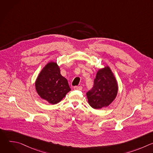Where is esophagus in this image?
<instances>
[{
    "mask_svg": "<svg viewBox=\"0 0 153 153\" xmlns=\"http://www.w3.org/2000/svg\"><path fill=\"white\" fill-rule=\"evenodd\" d=\"M74 90H82V86H76L74 87Z\"/></svg>",
    "mask_w": 153,
    "mask_h": 153,
    "instance_id": "1",
    "label": "esophagus"
}]
</instances>
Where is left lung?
<instances>
[{
  "mask_svg": "<svg viewBox=\"0 0 153 153\" xmlns=\"http://www.w3.org/2000/svg\"><path fill=\"white\" fill-rule=\"evenodd\" d=\"M118 86L115 77L108 67L97 73L91 90L86 93L90 105L94 109L108 106L116 98Z\"/></svg>",
  "mask_w": 153,
  "mask_h": 153,
  "instance_id": "8db88e82",
  "label": "left lung"
}]
</instances>
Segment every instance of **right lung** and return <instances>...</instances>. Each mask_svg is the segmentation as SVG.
Instances as JSON below:
<instances>
[{
  "instance_id": "right-lung-1",
  "label": "right lung",
  "mask_w": 153,
  "mask_h": 153,
  "mask_svg": "<svg viewBox=\"0 0 153 153\" xmlns=\"http://www.w3.org/2000/svg\"><path fill=\"white\" fill-rule=\"evenodd\" d=\"M38 94L51 104L59 103L71 91L68 80L60 74L56 62H50L40 73L35 83Z\"/></svg>"
}]
</instances>
